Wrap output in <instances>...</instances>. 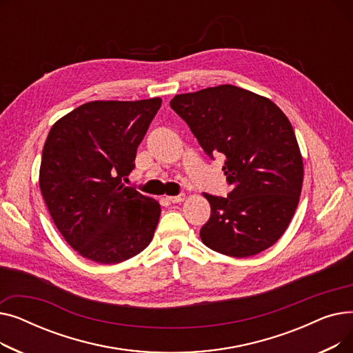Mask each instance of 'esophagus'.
Here are the masks:
<instances>
[{
    "label": "esophagus",
    "instance_id": "esophagus-1",
    "mask_svg": "<svg viewBox=\"0 0 353 353\" xmlns=\"http://www.w3.org/2000/svg\"><path fill=\"white\" fill-rule=\"evenodd\" d=\"M170 203H181L184 200V194H179V196H169L167 197Z\"/></svg>",
    "mask_w": 353,
    "mask_h": 353
}]
</instances>
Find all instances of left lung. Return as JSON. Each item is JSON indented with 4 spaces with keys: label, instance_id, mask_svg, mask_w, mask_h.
Returning a JSON list of instances; mask_svg holds the SVG:
<instances>
[{
    "label": "left lung",
    "instance_id": "1",
    "mask_svg": "<svg viewBox=\"0 0 353 353\" xmlns=\"http://www.w3.org/2000/svg\"><path fill=\"white\" fill-rule=\"evenodd\" d=\"M170 107L208 156L226 157L228 197L203 193L212 208L201 242L249 257L273 246L298 208L303 160L293 127L273 101L230 84L177 94Z\"/></svg>",
    "mask_w": 353,
    "mask_h": 353
}]
</instances>
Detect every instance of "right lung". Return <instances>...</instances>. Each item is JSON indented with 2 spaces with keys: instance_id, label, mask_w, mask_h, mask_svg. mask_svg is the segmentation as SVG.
<instances>
[{
  "instance_id": "obj_1",
  "label": "right lung",
  "mask_w": 353,
  "mask_h": 353,
  "mask_svg": "<svg viewBox=\"0 0 353 353\" xmlns=\"http://www.w3.org/2000/svg\"><path fill=\"white\" fill-rule=\"evenodd\" d=\"M161 105L90 101L51 127L40 167V189L65 242L92 262L114 265L150 245L160 205L123 184L137 147Z\"/></svg>"
}]
</instances>
